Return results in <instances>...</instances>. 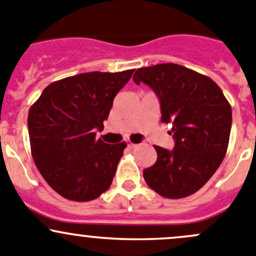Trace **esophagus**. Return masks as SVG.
<instances>
[{"mask_svg": "<svg viewBox=\"0 0 256 256\" xmlns=\"http://www.w3.org/2000/svg\"><path fill=\"white\" fill-rule=\"evenodd\" d=\"M128 148H135V147H138V144H134V142H131V141H128Z\"/></svg>", "mask_w": 256, "mask_h": 256, "instance_id": "obj_1", "label": "esophagus"}]
</instances>
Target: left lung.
Wrapping results in <instances>:
<instances>
[{
    "mask_svg": "<svg viewBox=\"0 0 256 256\" xmlns=\"http://www.w3.org/2000/svg\"><path fill=\"white\" fill-rule=\"evenodd\" d=\"M134 82L154 89L161 121L171 124L172 151L154 146L157 161L144 170L147 186L164 198L193 194L208 182L226 154L232 106L209 76L174 63L140 68Z\"/></svg>",
    "mask_w": 256,
    "mask_h": 256,
    "instance_id": "8db88e82",
    "label": "left lung"
}]
</instances>
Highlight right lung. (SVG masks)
<instances>
[{"label": "right lung", "mask_w": 256, "mask_h": 256, "mask_svg": "<svg viewBox=\"0 0 256 256\" xmlns=\"http://www.w3.org/2000/svg\"><path fill=\"white\" fill-rule=\"evenodd\" d=\"M135 69L90 72L49 84L28 112L33 160L46 182L62 197L89 202L112 186L126 142L105 144L104 128L114 98Z\"/></svg>", "instance_id": "add662e5"}]
</instances>
